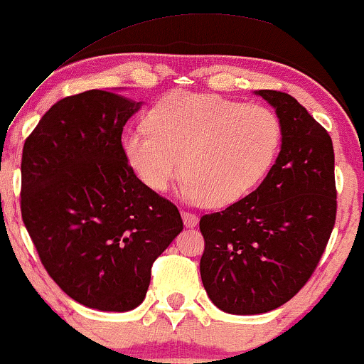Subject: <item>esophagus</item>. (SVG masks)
I'll list each match as a JSON object with an SVG mask.
<instances>
[{"mask_svg": "<svg viewBox=\"0 0 364 364\" xmlns=\"http://www.w3.org/2000/svg\"><path fill=\"white\" fill-rule=\"evenodd\" d=\"M182 220H183V225H186L187 228H192V226L198 225V216L191 211H182Z\"/></svg>", "mask_w": 364, "mask_h": 364, "instance_id": "34e87169", "label": "esophagus"}]
</instances>
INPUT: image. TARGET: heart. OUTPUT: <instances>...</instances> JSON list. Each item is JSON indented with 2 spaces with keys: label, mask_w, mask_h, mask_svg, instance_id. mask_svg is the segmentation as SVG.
Returning a JSON list of instances; mask_svg holds the SVG:
<instances>
[{
  "label": "heart",
  "mask_w": 364,
  "mask_h": 364,
  "mask_svg": "<svg viewBox=\"0 0 364 364\" xmlns=\"http://www.w3.org/2000/svg\"><path fill=\"white\" fill-rule=\"evenodd\" d=\"M283 139L274 110L213 95L172 92L126 134L124 149L144 186L164 192L181 173L182 198L208 206L242 199L266 177Z\"/></svg>",
  "instance_id": "obj_1"
}]
</instances>
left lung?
Instances as JSON below:
<instances>
[{"mask_svg": "<svg viewBox=\"0 0 364 364\" xmlns=\"http://www.w3.org/2000/svg\"><path fill=\"white\" fill-rule=\"evenodd\" d=\"M276 109L283 144L262 183L199 221L200 279L220 310L266 314L284 305L317 269L336 225L334 146L296 98L259 90Z\"/></svg>", "mask_w": 364, "mask_h": 364, "instance_id": "obj_1", "label": "left lung"}]
</instances>
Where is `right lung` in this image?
Here are the masks:
<instances>
[{
	"mask_svg": "<svg viewBox=\"0 0 364 364\" xmlns=\"http://www.w3.org/2000/svg\"><path fill=\"white\" fill-rule=\"evenodd\" d=\"M139 104L105 90L59 100L21 153V220L47 274L73 300L127 311L182 232L177 206L136 177L122 129Z\"/></svg>",
	"mask_w": 364,
	"mask_h": 364,
	"instance_id": "1",
	"label": "right lung"
}]
</instances>
